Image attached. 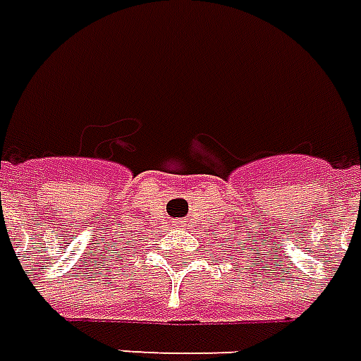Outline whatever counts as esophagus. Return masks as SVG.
I'll use <instances>...</instances> for the list:
<instances>
[{
  "mask_svg": "<svg viewBox=\"0 0 361 361\" xmlns=\"http://www.w3.org/2000/svg\"><path fill=\"white\" fill-rule=\"evenodd\" d=\"M173 224H176V226H180V222H178V220H176V222H173Z\"/></svg>",
  "mask_w": 361,
  "mask_h": 361,
  "instance_id": "esophagus-1",
  "label": "esophagus"
}]
</instances>
